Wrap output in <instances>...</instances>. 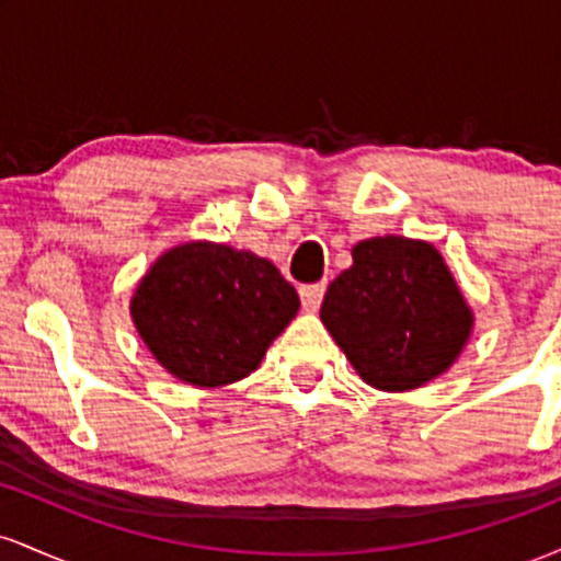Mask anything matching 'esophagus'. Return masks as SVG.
Segmentation results:
<instances>
[{
    "label": "esophagus",
    "mask_w": 561,
    "mask_h": 561,
    "mask_svg": "<svg viewBox=\"0 0 561 561\" xmlns=\"http://www.w3.org/2000/svg\"><path fill=\"white\" fill-rule=\"evenodd\" d=\"M327 285H302L300 287V300L306 311H317L321 306V298H324Z\"/></svg>",
    "instance_id": "esophagus-1"
}]
</instances>
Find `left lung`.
I'll list each match as a JSON object with an SVG mask.
<instances>
[{
    "label": "left lung",
    "instance_id": "1",
    "mask_svg": "<svg viewBox=\"0 0 561 561\" xmlns=\"http://www.w3.org/2000/svg\"><path fill=\"white\" fill-rule=\"evenodd\" d=\"M327 287L321 321L371 388L405 392L454 366L472 334V308L440 250L385 234L351 250Z\"/></svg>",
    "mask_w": 561,
    "mask_h": 561
}]
</instances>
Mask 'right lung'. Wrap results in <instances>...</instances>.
I'll return each instance as SVG.
<instances>
[{
  "label": "right lung",
  "instance_id": "add662e5",
  "mask_svg": "<svg viewBox=\"0 0 561 561\" xmlns=\"http://www.w3.org/2000/svg\"><path fill=\"white\" fill-rule=\"evenodd\" d=\"M300 298L272 261L208 240L182 242L147 268L131 321L169 375L221 388L261 366Z\"/></svg>",
  "mask_w": 561,
  "mask_h": 561
}]
</instances>
